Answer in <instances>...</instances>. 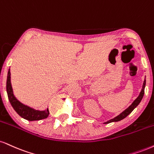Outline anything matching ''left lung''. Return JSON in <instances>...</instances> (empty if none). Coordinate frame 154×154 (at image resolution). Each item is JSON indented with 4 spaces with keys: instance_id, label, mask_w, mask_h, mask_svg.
I'll return each instance as SVG.
<instances>
[{
    "instance_id": "left-lung-1",
    "label": "left lung",
    "mask_w": 154,
    "mask_h": 154,
    "mask_svg": "<svg viewBox=\"0 0 154 154\" xmlns=\"http://www.w3.org/2000/svg\"><path fill=\"white\" fill-rule=\"evenodd\" d=\"M145 86H146V79L144 80L143 82V87H142V90L141 91H140L139 95H138V97L136 98V100H135L134 101H133V103L131 104L130 106H129L126 110H125L123 111V112H121L119 116H118L117 117L112 118V119H111L110 120H108V121L105 122V124H107V123H112V122H118V121H120V120L124 119L125 118H126L128 116L129 114L131 113L132 111L134 110L136 107L138 106V104L140 103V101H141L143 97V95H144V89H145Z\"/></svg>"
}]
</instances>
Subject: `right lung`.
Masks as SVG:
<instances>
[{
	"mask_svg": "<svg viewBox=\"0 0 154 154\" xmlns=\"http://www.w3.org/2000/svg\"><path fill=\"white\" fill-rule=\"evenodd\" d=\"M6 90L8 94V97L10 101L11 105L17 113L24 119L34 121V120H39L47 118L49 115V111L48 108L46 110H37L34 108L23 104L21 102L16 99L13 92V89L11 83V72L8 69V76L6 81Z\"/></svg>",
	"mask_w": 154,
	"mask_h": 154,
	"instance_id": "obj_1",
	"label": "right lung"
}]
</instances>
